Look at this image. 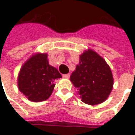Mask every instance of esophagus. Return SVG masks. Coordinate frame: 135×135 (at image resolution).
Returning a JSON list of instances; mask_svg holds the SVG:
<instances>
[{"label": "esophagus", "mask_w": 135, "mask_h": 135, "mask_svg": "<svg viewBox=\"0 0 135 135\" xmlns=\"http://www.w3.org/2000/svg\"><path fill=\"white\" fill-rule=\"evenodd\" d=\"M69 77H70L69 74H64V75H63V78H69Z\"/></svg>", "instance_id": "esophagus-1"}]
</instances>
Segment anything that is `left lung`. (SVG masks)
I'll list each match as a JSON object with an SVG mask.
<instances>
[{
  "mask_svg": "<svg viewBox=\"0 0 135 135\" xmlns=\"http://www.w3.org/2000/svg\"><path fill=\"white\" fill-rule=\"evenodd\" d=\"M70 80L83 102L92 106L104 102L113 89V75L109 66L90 49L80 55L79 64Z\"/></svg>",
  "mask_w": 135,
  "mask_h": 135,
  "instance_id": "obj_1",
  "label": "left lung"
}]
</instances>
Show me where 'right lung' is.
<instances>
[{"instance_id":"right-lung-1","label":"right lung","mask_w":135,"mask_h":135,"mask_svg":"<svg viewBox=\"0 0 135 135\" xmlns=\"http://www.w3.org/2000/svg\"><path fill=\"white\" fill-rule=\"evenodd\" d=\"M61 78L58 70L49 64L47 54L32 55L18 75V88L30 101L47 100L52 93L55 80Z\"/></svg>"}]
</instances>
